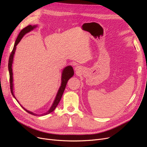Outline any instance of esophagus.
Returning <instances> with one entry per match:
<instances>
[{
	"mask_svg": "<svg viewBox=\"0 0 147 147\" xmlns=\"http://www.w3.org/2000/svg\"><path fill=\"white\" fill-rule=\"evenodd\" d=\"M80 69H81V68H80V67H79V66H76V67H75V68H74L75 71H76V72H80Z\"/></svg>",
	"mask_w": 147,
	"mask_h": 147,
	"instance_id": "34e87169",
	"label": "esophagus"
}]
</instances>
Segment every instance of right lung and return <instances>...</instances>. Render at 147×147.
Returning a JSON list of instances; mask_svg holds the SVG:
<instances>
[{"instance_id": "1", "label": "right lung", "mask_w": 147, "mask_h": 147, "mask_svg": "<svg viewBox=\"0 0 147 147\" xmlns=\"http://www.w3.org/2000/svg\"><path fill=\"white\" fill-rule=\"evenodd\" d=\"M37 27V26H32V25H29L27 27H26L25 28H23L20 33H19L16 41L15 42L14 44V46H13V48L12 49V51L11 53L9 58V62H8V69H9V79H10V89H11V94L13 95V96L15 98L14 95H13V73H12V63H13V56H14V54H15V49H16V46L18 44V43L20 42V40H21V38H22V37L24 36L26 33L30 32V31L33 30L34 28H35ZM74 75V70H73V68L71 66L69 65L66 67L65 68H64L63 73H62V78H61V86L58 91V93L57 94L56 98L54 100L53 103L51 107L50 108L49 110L46 112V113H44L43 114H41V115H44L46 114H49L50 113L52 112L54 110L56 109V107H57V105H58L60 100L62 98V96H63V94L64 93V91L65 90V88L66 87L67 85V83L68 80L70 79L71 77H73ZM16 99V98H15ZM22 107V106H21ZM23 109H24L27 113L34 115H37V114H34L32 112L29 111L28 110H27L26 109H25L24 107H22Z\"/></svg>"}]
</instances>
